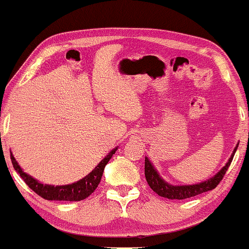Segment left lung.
<instances>
[{"label": "left lung", "instance_id": "8db88e82", "mask_svg": "<svg viewBox=\"0 0 249 249\" xmlns=\"http://www.w3.org/2000/svg\"><path fill=\"white\" fill-rule=\"evenodd\" d=\"M237 146L236 144L235 149H234L233 154L230 158L227 163L225 167H222V169L217 173L216 175H214L213 178H209L207 181H203V182L197 183V185H191V186H172L169 183H167L163 178H161L160 175L158 174V172L154 169L153 164L150 163V161L148 160V158L144 159V175H146V180L149 185L150 188L154 191L156 194L160 195L162 197H167V199L172 200H183L188 199V197L196 196V195L201 194V193H205L208 191H212L215 187L220 183V181L222 180L225 177L226 172L230 168L231 160H233L234 154H235Z\"/></svg>", "mask_w": 249, "mask_h": 249}]
</instances>
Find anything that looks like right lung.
I'll return each instance as SVG.
<instances>
[{
    "label": "right lung",
    "mask_w": 249,
    "mask_h": 249,
    "mask_svg": "<svg viewBox=\"0 0 249 249\" xmlns=\"http://www.w3.org/2000/svg\"><path fill=\"white\" fill-rule=\"evenodd\" d=\"M116 149L117 148L111 150L109 154L106 156V158L95 167L93 172L89 173L87 177L81 178L77 182L71 183V185L56 187L42 185L41 182L36 181L35 178H33L30 175L26 174V173L22 170L21 167L18 166V163L16 162L13 154H10V160H12L14 168H15L16 172L18 173L19 177L23 178L28 187H29L30 189H33L36 194L40 195L41 197H43V199L52 201H81L85 200L86 197H88L89 195L97 188L100 181H101L106 164L108 163V161L110 160L113 154H115Z\"/></svg>",
    "instance_id": "right-lung-1"
}]
</instances>
